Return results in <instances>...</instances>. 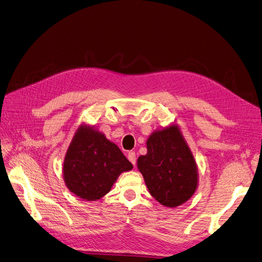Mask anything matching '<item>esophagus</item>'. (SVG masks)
<instances>
[{"mask_svg":"<svg viewBox=\"0 0 262 262\" xmlns=\"http://www.w3.org/2000/svg\"><path fill=\"white\" fill-rule=\"evenodd\" d=\"M127 158H128L129 162L134 166H135V164H136V154H135V151H129L128 154H127Z\"/></svg>","mask_w":262,"mask_h":262,"instance_id":"esophagus-1","label":"esophagus"}]
</instances>
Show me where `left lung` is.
I'll return each instance as SVG.
<instances>
[{
  "label": "left lung",
  "mask_w": 262,
  "mask_h": 262,
  "mask_svg": "<svg viewBox=\"0 0 262 262\" xmlns=\"http://www.w3.org/2000/svg\"><path fill=\"white\" fill-rule=\"evenodd\" d=\"M137 167L150 195L166 207L186 203L196 191L197 165L177 126L152 133Z\"/></svg>",
  "instance_id": "8db88e82"
}]
</instances>
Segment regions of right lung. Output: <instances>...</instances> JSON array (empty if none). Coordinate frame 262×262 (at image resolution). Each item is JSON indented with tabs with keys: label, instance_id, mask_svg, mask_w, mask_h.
I'll list each match as a JSON object with an SVG mask.
<instances>
[{
	"label": "right lung",
	"instance_id": "obj_1",
	"mask_svg": "<svg viewBox=\"0 0 262 262\" xmlns=\"http://www.w3.org/2000/svg\"><path fill=\"white\" fill-rule=\"evenodd\" d=\"M132 168L129 160L103 134L80 126L65 155L63 175L73 193L96 200L111 190L120 173Z\"/></svg>",
	"mask_w": 262,
	"mask_h": 262
}]
</instances>
